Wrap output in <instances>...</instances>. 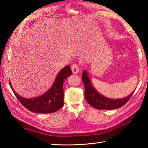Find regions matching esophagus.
I'll list each match as a JSON object with an SVG mask.
<instances>
[{"label":"esophagus","instance_id":"1","mask_svg":"<svg viewBox=\"0 0 148 148\" xmlns=\"http://www.w3.org/2000/svg\"><path fill=\"white\" fill-rule=\"evenodd\" d=\"M71 70L73 73H77L79 72V66L77 64H73L71 66Z\"/></svg>","mask_w":148,"mask_h":148}]
</instances>
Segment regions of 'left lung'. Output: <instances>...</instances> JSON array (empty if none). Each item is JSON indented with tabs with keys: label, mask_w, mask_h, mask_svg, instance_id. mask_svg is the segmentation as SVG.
Listing matches in <instances>:
<instances>
[{
	"label": "left lung",
	"mask_w": 148,
	"mask_h": 148,
	"mask_svg": "<svg viewBox=\"0 0 148 148\" xmlns=\"http://www.w3.org/2000/svg\"><path fill=\"white\" fill-rule=\"evenodd\" d=\"M82 79L85 86V97L89 104L98 110H112L122 107L128 102V100L134 92L129 96L119 100H112L106 98L97 92L91 84L87 72L84 71L82 73Z\"/></svg>",
	"instance_id": "8db88e82"
}]
</instances>
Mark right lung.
<instances>
[{
	"mask_svg": "<svg viewBox=\"0 0 148 148\" xmlns=\"http://www.w3.org/2000/svg\"><path fill=\"white\" fill-rule=\"evenodd\" d=\"M71 75H72V71L70 66H64L58 73L51 88L45 94L37 98H23L15 92L10 82L9 84L18 100L27 110L37 113H51L56 112L63 106V84Z\"/></svg>",
	"mask_w": 148,
	"mask_h": 148,
	"instance_id": "add662e5",
	"label": "right lung"
}]
</instances>
